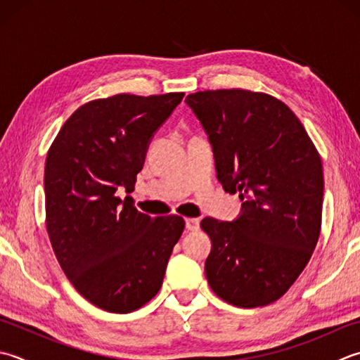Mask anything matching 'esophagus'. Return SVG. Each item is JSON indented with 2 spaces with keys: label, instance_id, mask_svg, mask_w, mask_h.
<instances>
[{
  "label": "esophagus",
  "instance_id": "esophagus-1",
  "mask_svg": "<svg viewBox=\"0 0 360 360\" xmlns=\"http://www.w3.org/2000/svg\"><path fill=\"white\" fill-rule=\"evenodd\" d=\"M186 228L190 232L198 231L200 229V220H198V218H187V220H186Z\"/></svg>",
  "mask_w": 360,
  "mask_h": 360
}]
</instances>
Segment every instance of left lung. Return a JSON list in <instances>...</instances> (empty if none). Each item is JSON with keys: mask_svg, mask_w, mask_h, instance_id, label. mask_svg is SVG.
<instances>
[{"mask_svg": "<svg viewBox=\"0 0 360 360\" xmlns=\"http://www.w3.org/2000/svg\"><path fill=\"white\" fill-rule=\"evenodd\" d=\"M186 103L212 143L217 179L243 201L234 221H201L212 240L207 283L232 306L270 304L298 279L319 242L320 154L288 105L262 91L204 90Z\"/></svg>", "mask_w": 360, "mask_h": 360, "instance_id": "left-lung-1", "label": "left lung"}]
</instances>
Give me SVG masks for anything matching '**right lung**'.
Returning <instances> with one entry per match:
<instances>
[{"label": "right lung", "instance_id": "obj_1", "mask_svg": "<svg viewBox=\"0 0 360 360\" xmlns=\"http://www.w3.org/2000/svg\"><path fill=\"white\" fill-rule=\"evenodd\" d=\"M184 94H118L77 108L45 162L46 231L60 269L91 304L129 314L156 297L186 221L139 212L129 196L153 134Z\"/></svg>", "mask_w": 360, "mask_h": 360}]
</instances>
